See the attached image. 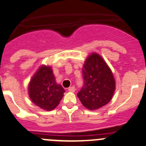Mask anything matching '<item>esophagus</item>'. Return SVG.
<instances>
[{
	"label": "esophagus",
	"instance_id": "34e87169",
	"mask_svg": "<svg viewBox=\"0 0 146 146\" xmlns=\"http://www.w3.org/2000/svg\"><path fill=\"white\" fill-rule=\"evenodd\" d=\"M75 90H76V88H75V86H71V87L68 88V91L75 92Z\"/></svg>",
	"mask_w": 146,
	"mask_h": 146
}]
</instances>
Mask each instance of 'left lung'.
Wrapping results in <instances>:
<instances>
[{
    "label": "left lung",
    "instance_id": "obj_1",
    "mask_svg": "<svg viewBox=\"0 0 146 146\" xmlns=\"http://www.w3.org/2000/svg\"><path fill=\"white\" fill-rule=\"evenodd\" d=\"M83 86L78 97L89 110H96L111 101L115 83L111 69L97 53L86 59L83 68Z\"/></svg>",
    "mask_w": 146,
    "mask_h": 146
}]
</instances>
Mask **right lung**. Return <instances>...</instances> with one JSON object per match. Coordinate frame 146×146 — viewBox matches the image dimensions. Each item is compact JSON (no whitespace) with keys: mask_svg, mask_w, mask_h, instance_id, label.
<instances>
[{"mask_svg":"<svg viewBox=\"0 0 146 146\" xmlns=\"http://www.w3.org/2000/svg\"><path fill=\"white\" fill-rule=\"evenodd\" d=\"M64 92L63 87L56 83L51 68L46 66L38 69L28 86L31 100L46 111H51L56 108Z\"/></svg>","mask_w":146,"mask_h":146,"instance_id":"right-lung-1","label":"right lung"}]
</instances>
